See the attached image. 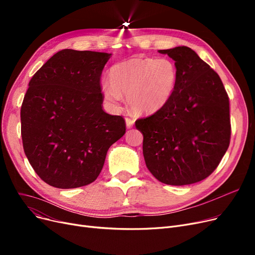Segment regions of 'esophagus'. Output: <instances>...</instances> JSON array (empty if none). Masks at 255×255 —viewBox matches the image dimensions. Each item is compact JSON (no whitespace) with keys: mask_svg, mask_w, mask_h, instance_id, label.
<instances>
[{"mask_svg":"<svg viewBox=\"0 0 255 255\" xmlns=\"http://www.w3.org/2000/svg\"><path fill=\"white\" fill-rule=\"evenodd\" d=\"M134 122H135L134 119H132L130 117L126 118V126H127V128H132V126L134 125Z\"/></svg>","mask_w":255,"mask_h":255,"instance_id":"obj_1","label":"esophagus"}]
</instances>
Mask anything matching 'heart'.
Masks as SVG:
<instances>
[{
	"mask_svg": "<svg viewBox=\"0 0 255 255\" xmlns=\"http://www.w3.org/2000/svg\"><path fill=\"white\" fill-rule=\"evenodd\" d=\"M178 69L167 58H132L115 64L110 80L101 83L106 102L118 107L127 94V102L137 114L150 115L161 110L175 92Z\"/></svg>",
	"mask_w": 255,
	"mask_h": 255,
	"instance_id": "b5f03b06",
	"label": "heart"
}]
</instances>
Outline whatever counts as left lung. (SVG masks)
<instances>
[{"label":"left lung","mask_w":255,"mask_h":255,"mask_svg":"<svg viewBox=\"0 0 255 255\" xmlns=\"http://www.w3.org/2000/svg\"><path fill=\"white\" fill-rule=\"evenodd\" d=\"M175 61L178 82L161 110L135 121L152 175L167 185L208 178L229 149L230 98L219 75L187 46L159 50Z\"/></svg>","instance_id":"left-lung-1"}]
</instances>
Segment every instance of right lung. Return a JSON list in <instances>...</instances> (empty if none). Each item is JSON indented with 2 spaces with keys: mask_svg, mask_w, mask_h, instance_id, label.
I'll list each match as a JSON object with an SVG mask.
<instances>
[{
  "mask_svg": "<svg viewBox=\"0 0 255 255\" xmlns=\"http://www.w3.org/2000/svg\"><path fill=\"white\" fill-rule=\"evenodd\" d=\"M111 53L63 49L31 78L21 109L23 151L46 184L71 189L95 181L107 150L126 132L102 110L101 74Z\"/></svg>",
  "mask_w": 255,
  "mask_h": 255,
  "instance_id": "add662e5",
  "label": "right lung"
}]
</instances>
